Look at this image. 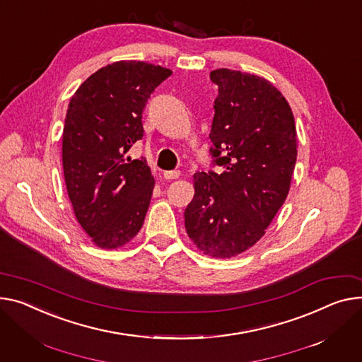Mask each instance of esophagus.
<instances>
[{"mask_svg":"<svg viewBox=\"0 0 362 362\" xmlns=\"http://www.w3.org/2000/svg\"><path fill=\"white\" fill-rule=\"evenodd\" d=\"M179 176H180V172H179V170L164 172V179H167V180H173V179H177Z\"/></svg>","mask_w":362,"mask_h":362,"instance_id":"34e87169","label":"esophagus"}]
</instances>
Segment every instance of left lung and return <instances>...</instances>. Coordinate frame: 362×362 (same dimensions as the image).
Instances as JSON below:
<instances>
[{"mask_svg": "<svg viewBox=\"0 0 362 362\" xmlns=\"http://www.w3.org/2000/svg\"><path fill=\"white\" fill-rule=\"evenodd\" d=\"M218 86L209 150L223 173L194 175L185 227L212 257H233L262 238L286 199L297 161L293 110L268 80L228 68L209 74Z\"/></svg>", "mask_w": 362, "mask_h": 362, "instance_id": "1", "label": "left lung"}]
</instances>
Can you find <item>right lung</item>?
I'll use <instances>...</instances> for the list:
<instances>
[{
	"instance_id": "add662e5",
	"label": "right lung",
	"mask_w": 362,
	"mask_h": 362,
	"mask_svg": "<svg viewBox=\"0 0 362 362\" xmlns=\"http://www.w3.org/2000/svg\"><path fill=\"white\" fill-rule=\"evenodd\" d=\"M172 71L141 61H117L91 74L68 105L62 165L77 221L102 249L122 247L138 234L150 206L154 177L146 160L128 151L142 138V112Z\"/></svg>"
}]
</instances>
